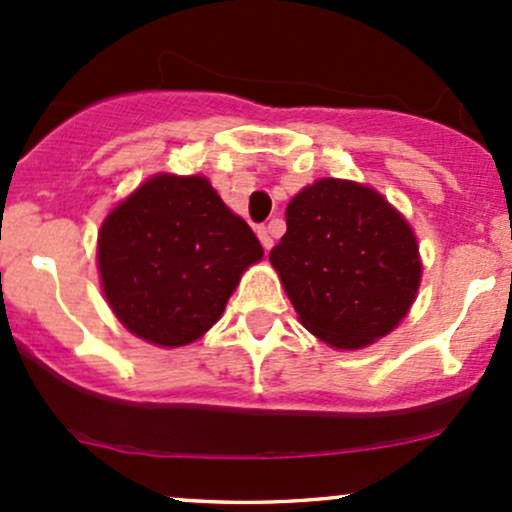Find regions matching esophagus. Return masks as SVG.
Instances as JSON below:
<instances>
[{"label":"esophagus","instance_id":"34e87169","mask_svg":"<svg viewBox=\"0 0 512 512\" xmlns=\"http://www.w3.org/2000/svg\"><path fill=\"white\" fill-rule=\"evenodd\" d=\"M257 238H260V243H262L264 250H269V248H272V245H274L272 233H269L267 226H257Z\"/></svg>","mask_w":512,"mask_h":512}]
</instances>
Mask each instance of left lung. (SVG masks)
Here are the masks:
<instances>
[{"label": "left lung", "instance_id": "obj_1", "mask_svg": "<svg viewBox=\"0 0 512 512\" xmlns=\"http://www.w3.org/2000/svg\"><path fill=\"white\" fill-rule=\"evenodd\" d=\"M269 262L305 330L334 349H361L390 334L421 281L407 219L351 180L322 178L298 192Z\"/></svg>", "mask_w": 512, "mask_h": 512}]
</instances>
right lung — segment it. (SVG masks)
Instances as JSON below:
<instances>
[{
  "label": "right lung",
  "instance_id": "add662e5",
  "mask_svg": "<svg viewBox=\"0 0 512 512\" xmlns=\"http://www.w3.org/2000/svg\"><path fill=\"white\" fill-rule=\"evenodd\" d=\"M262 255L252 228L202 175H154L98 233L105 301L129 332L168 349L202 337Z\"/></svg>",
  "mask_w": 512,
  "mask_h": 512
}]
</instances>
